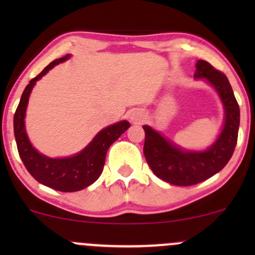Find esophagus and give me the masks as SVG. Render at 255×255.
Wrapping results in <instances>:
<instances>
[{"mask_svg":"<svg viewBox=\"0 0 255 255\" xmlns=\"http://www.w3.org/2000/svg\"><path fill=\"white\" fill-rule=\"evenodd\" d=\"M129 119H130V121L133 122V124H141V122L145 120V114L142 113V111L134 110V111H131V113H130Z\"/></svg>","mask_w":255,"mask_h":255,"instance_id":"1","label":"esophagus"}]
</instances>
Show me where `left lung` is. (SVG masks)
Here are the masks:
<instances>
[{
  "label": "left lung",
  "mask_w": 255,
  "mask_h": 255,
  "mask_svg": "<svg viewBox=\"0 0 255 255\" xmlns=\"http://www.w3.org/2000/svg\"><path fill=\"white\" fill-rule=\"evenodd\" d=\"M195 67L194 77L206 79L224 105V127L215 144L203 152L184 151L148 126L142 127L147 164L157 177L175 186H193L217 174L229 162L238 142L240 108L229 80L206 61L199 60Z\"/></svg>",
  "instance_id": "8db88e82"
}]
</instances>
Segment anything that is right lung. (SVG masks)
Returning <instances> with one entry per match:
<instances>
[{
  "instance_id": "obj_1",
  "label": "right lung",
  "mask_w": 255,
  "mask_h": 255,
  "mask_svg": "<svg viewBox=\"0 0 255 255\" xmlns=\"http://www.w3.org/2000/svg\"><path fill=\"white\" fill-rule=\"evenodd\" d=\"M69 55L52 61L36 78L30 81L22 92L20 103L14 114V135L17 152L25 168L39 183L60 192H77L86 188L101 176L105 156L110 145L121 136L128 128L129 122L121 121L102 129L95 139L78 154L67 158H49L39 153L28 140L25 130V114L28 97L34 84L45 75L52 67L68 60Z\"/></svg>"
}]
</instances>
